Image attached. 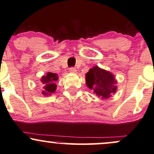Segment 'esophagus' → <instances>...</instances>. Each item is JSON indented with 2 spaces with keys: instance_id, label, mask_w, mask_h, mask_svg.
Listing matches in <instances>:
<instances>
[{
  "instance_id": "34e87169",
  "label": "esophagus",
  "mask_w": 154,
  "mask_h": 154,
  "mask_svg": "<svg viewBox=\"0 0 154 154\" xmlns=\"http://www.w3.org/2000/svg\"><path fill=\"white\" fill-rule=\"evenodd\" d=\"M69 70H70V73H76V71H77V70L75 69V68H73V67H72V68H70Z\"/></svg>"
}]
</instances>
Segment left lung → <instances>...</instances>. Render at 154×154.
I'll return each mask as SVG.
<instances>
[{
	"mask_svg": "<svg viewBox=\"0 0 154 154\" xmlns=\"http://www.w3.org/2000/svg\"><path fill=\"white\" fill-rule=\"evenodd\" d=\"M86 84L102 99H108L117 91V81L112 73L94 66L86 74Z\"/></svg>",
	"mask_w": 154,
	"mask_h": 154,
	"instance_id": "1",
	"label": "left lung"
}]
</instances>
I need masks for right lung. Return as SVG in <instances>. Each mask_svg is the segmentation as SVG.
Masks as SVG:
<instances>
[{
	"label": "right lung",
	"instance_id": "add662e5",
	"mask_svg": "<svg viewBox=\"0 0 154 154\" xmlns=\"http://www.w3.org/2000/svg\"><path fill=\"white\" fill-rule=\"evenodd\" d=\"M58 79V76L56 73H47L46 75H43L41 79L42 85L43 86V91L42 94L45 96L50 95L51 94L55 91L57 85H56V81Z\"/></svg>",
	"mask_w": 154,
	"mask_h": 154
}]
</instances>
